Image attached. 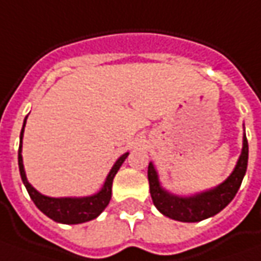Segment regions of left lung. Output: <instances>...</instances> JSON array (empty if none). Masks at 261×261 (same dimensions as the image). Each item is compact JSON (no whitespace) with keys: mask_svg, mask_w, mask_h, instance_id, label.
Listing matches in <instances>:
<instances>
[{"mask_svg":"<svg viewBox=\"0 0 261 261\" xmlns=\"http://www.w3.org/2000/svg\"><path fill=\"white\" fill-rule=\"evenodd\" d=\"M248 163V141L246 134L243 140V151L238 159L237 166L231 173L228 179L221 184L218 188L203 192L191 198H179L167 193L165 189L160 188L158 173L151 163H148V185H150V195L154 206L163 215L176 221L182 222H198L205 218L222 211L228 205L232 198L238 192L243 177L246 175Z\"/></svg>","mask_w":261,"mask_h":261,"instance_id":"1","label":"left lung"}]
</instances>
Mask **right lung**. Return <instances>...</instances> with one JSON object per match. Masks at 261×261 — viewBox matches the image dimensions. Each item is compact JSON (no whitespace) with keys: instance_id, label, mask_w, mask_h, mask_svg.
I'll return each instance as SVG.
<instances>
[{"instance_id":"1","label":"right lung","mask_w":261,"mask_h":261,"mask_svg":"<svg viewBox=\"0 0 261 261\" xmlns=\"http://www.w3.org/2000/svg\"><path fill=\"white\" fill-rule=\"evenodd\" d=\"M27 120V117H25ZM25 125V121H24ZM23 130L20 134V139H23ZM128 156V153L122 154L121 158L115 162V165L111 169L110 175L107 176V180L103 184V188L94 196L88 198H49L39 193L32 185L27 182V177L24 173L23 158H21V141H20V148H18V167H20V175L23 179V184L25 185V189L36 203V206L40 210L43 214H46L49 218H51L56 222L62 224H81L96 218L101 212L107 208L111 199V188H113L114 176L117 175L118 169L122 165V162Z\"/></svg>"}]
</instances>
